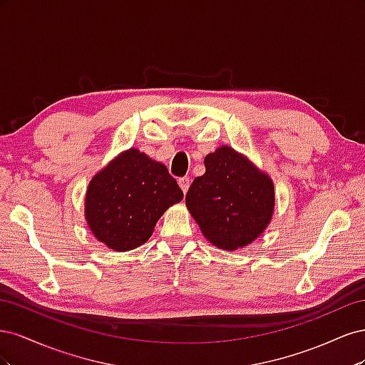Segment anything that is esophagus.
Listing matches in <instances>:
<instances>
[{
	"mask_svg": "<svg viewBox=\"0 0 365 365\" xmlns=\"http://www.w3.org/2000/svg\"><path fill=\"white\" fill-rule=\"evenodd\" d=\"M178 184L181 187V190L184 193H187V190H189V187H190V178L189 176H181V178H178Z\"/></svg>",
	"mask_w": 365,
	"mask_h": 365,
	"instance_id": "esophagus-1",
	"label": "esophagus"
}]
</instances>
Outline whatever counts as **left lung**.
<instances>
[{
	"mask_svg": "<svg viewBox=\"0 0 365 365\" xmlns=\"http://www.w3.org/2000/svg\"><path fill=\"white\" fill-rule=\"evenodd\" d=\"M204 164L205 173L185 195L187 208L216 247L231 251L248 245L271 220L272 181L228 146L208 153Z\"/></svg>",
	"mask_w": 365,
	"mask_h": 365,
	"instance_id": "obj_1",
	"label": "left lung"
}]
</instances>
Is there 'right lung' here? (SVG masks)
<instances>
[{
	"instance_id": "add662e5",
	"label": "right lung",
	"mask_w": 365,
	"mask_h": 365,
	"mask_svg": "<svg viewBox=\"0 0 365 365\" xmlns=\"http://www.w3.org/2000/svg\"><path fill=\"white\" fill-rule=\"evenodd\" d=\"M182 196L164 164L129 149L91 180L85 217L105 245L129 251L145 244L161 215Z\"/></svg>"
}]
</instances>
